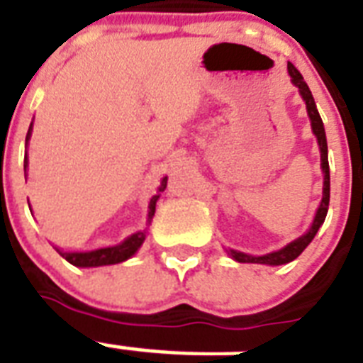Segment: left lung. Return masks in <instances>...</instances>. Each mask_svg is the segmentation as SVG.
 <instances>
[{"instance_id":"1","label":"left lung","mask_w":363,"mask_h":363,"mask_svg":"<svg viewBox=\"0 0 363 363\" xmlns=\"http://www.w3.org/2000/svg\"><path fill=\"white\" fill-rule=\"evenodd\" d=\"M287 72L291 76L293 85L298 86V92H301L302 100L306 101L308 116L311 121V130L313 135L317 137V143H319V150H321V169L323 174H325V182H323V200L321 206L317 208L315 218L311 223L310 230H308L304 235H301L298 239L291 241L289 245H286L284 248L277 250V252L265 254V256H250V254L238 252V250H228L230 256L239 263H263V265H284V263L293 262L295 257H298L302 254V250L311 242V239L315 238L317 230L321 228V224L325 223L326 213H328V202H330V169H328V146H326V135H325V125H323L321 116H319V111L315 107V101H313V96H311L310 89H308L306 81L301 76V72L293 67L291 62H287Z\"/></svg>"}]
</instances>
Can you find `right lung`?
Masks as SVG:
<instances>
[{"instance_id":"1","label":"right lung","mask_w":363,"mask_h":363,"mask_svg":"<svg viewBox=\"0 0 363 363\" xmlns=\"http://www.w3.org/2000/svg\"><path fill=\"white\" fill-rule=\"evenodd\" d=\"M31 130H33V122L31 125H29V131H27L26 146L29 137H31ZM23 170L27 172V154H26V160H23ZM164 187H167V178L161 179L160 193H163ZM157 199H160V194H155V196H152V200H150L148 223L152 220V217H154L155 213V202H157ZM145 238H146V232H137V233H131L130 238L124 239L121 245H115V247L96 248V250H89V252H65V250H61V248H57V252L61 254L68 263L76 265V267H101V265H115V263L125 262L128 257L133 256V254L140 248Z\"/></svg>"}]
</instances>
